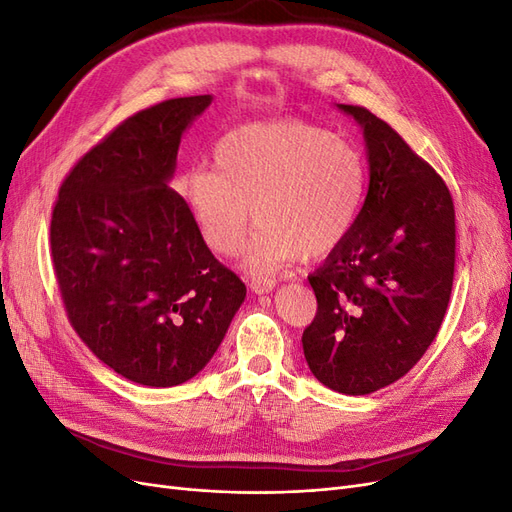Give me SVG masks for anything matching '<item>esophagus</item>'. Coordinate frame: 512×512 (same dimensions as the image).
<instances>
[{
	"label": "esophagus",
	"mask_w": 512,
	"mask_h": 512,
	"mask_svg": "<svg viewBox=\"0 0 512 512\" xmlns=\"http://www.w3.org/2000/svg\"><path fill=\"white\" fill-rule=\"evenodd\" d=\"M275 286H277V282H275V280H269V277H252V280H250V288H252L256 294H267V292H271Z\"/></svg>",
	"instance_id": "1"
}]
</instances>
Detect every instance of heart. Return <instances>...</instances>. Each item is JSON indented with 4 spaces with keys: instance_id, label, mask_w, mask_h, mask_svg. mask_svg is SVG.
Wrapping results in <instances>:
<instances>
[{
    "instance_id": "b5f03b06",
    "label": "heart",
    "mask_w": 512,
    "mask_h": 512,
    "mask_svg": "<svg viewBox=\"0 0 512 512\" xmlns=\"http://www.w3.org/2000/svg\"><path fill=\"white\" fill-rule=\"evenodd\" d=\"M367 185L363 151L350 138L301 119L250 123L215 147V170L185 177V200L213 252L241 250L250 209L258 228L245 269L267 275L299 254H329L346 239Z\"/></svg>"
}]
</instances>
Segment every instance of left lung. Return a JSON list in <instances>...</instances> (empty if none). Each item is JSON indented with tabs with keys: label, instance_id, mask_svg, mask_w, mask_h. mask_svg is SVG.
I'll return each instance as SVG.
<instances>
[{
	"label": "left lung",
	"instance_id": "left-lung-1",
	"mask_svg": "<svg viewBox=\"0 0 512 512\" xmlns=\"http://www.w3.org/2000/svg\"><path fill=\"white\" fill-rule=\"evenodd\" d=\"M337 108L363 130L369 188L346 239L307 277L318 312L303 352L324 386L367 395L406 376L440 331L455 275V207L442 177L389 123L363 106Z\"/></svg>",
	"mask_w": 512,
	"mask_h": 512
}]
</instances>
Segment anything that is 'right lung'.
Masks as SVG:
<instances>
[{
	"instance_id": "1",
	"label": "right lung",
	"mask_w": 512,
	"mask_h": 512,
	"mask_svg": "<svg viewBox=\"0 0 512 512\" xmlns=\"http://www.w3.org/2000/svg\"><path fill=\"white\" fill-rule=\"evenodd\" d=\"M211 96L128 117L76 162L51 218V256L68 320L98 359L145 386L203 369L245 299L170 188L183 132Z\"/></svg>"
}]
</instances>
